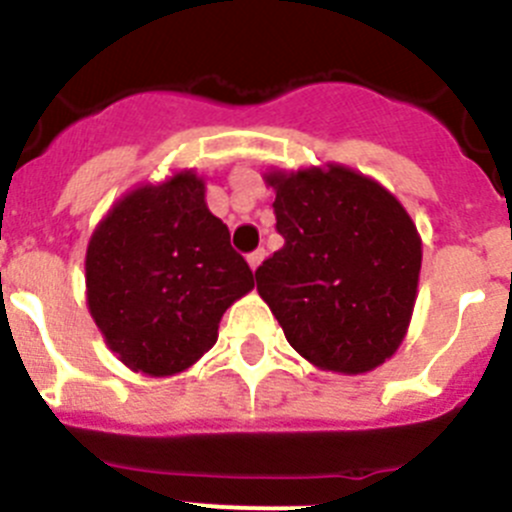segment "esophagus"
<instances>
[{
  "label": "esophagus",
  "instance_id": "34e87169",
  "mask_svg": "<svg viewBox=\"0 0 512 512\" xmlns=\"http://www.w3.org/2000/svg\"><path fill=\"white\" fill-rule=\"evenodd\" d=\"M262 260H265V250H255L252 255H247V265L252 267V273H255L257 267H260Z\"/></svg>",
  "mask_w": 512,
  "mask_h": 512
}]
</instances>
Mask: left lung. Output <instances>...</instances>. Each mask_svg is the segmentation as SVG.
Masks as SVG:
<instances>
[{
  "label": "left lung",
  "mask_w": 512,
  "mask_h": 512,
  "mask_svg": "<svg viewBox=\"0 0 512 512\" xmlns=\"http://www.w3.org/2000/svg\"><path fill=\"white\" fill-rule=\"evenodd\" d=\"M285 245L257 267V293L313 367L365 375L403 344L423 245L395 193L342 163L270 168Z\"/></svg>",
  "instance_id": "left-lung-1"
}]
</instances>
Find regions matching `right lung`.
Listing matches in <instances>:
<instances>
[{
  "label": "right lung",
  "mask_w": 512,
  "mask_h": 512,
  "mask_svg": "<svg viewBox=\"0 0 512 512\" xmlns=\"http://www.w3.org/2000/svg\"><path fill=\"white\" fill-rule=\"evenodd\" d=\"M84 267L86 306L104 342L147 377L196 365L216 344L224 311L255 288L193 168L114 201L91 232Z\"/></svg>",
  "instance_id": "add662e5"
}]
</instances>
